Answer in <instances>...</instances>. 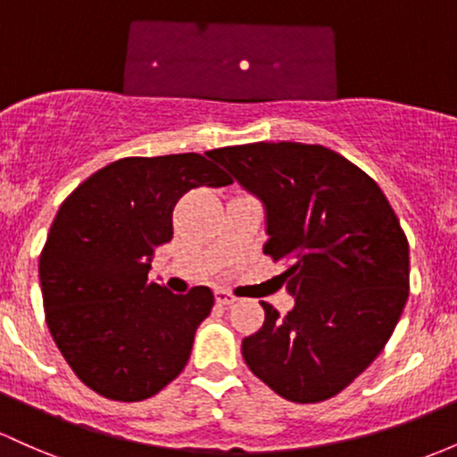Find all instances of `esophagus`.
<instances>
[{
  "label": "esophagus",
  "instance_id": "34e87169",
  "mask_svg": "<svg viewBox=\"0 0 457 457\" xmlns=\"http://www.w3.org/2000/svg\"><path fill=\"white\" fill-rule=\"evenodd\" d=\"M214 297H217V303L219 305H229V303L237 302V297H234V295L229 293V290H223V288H219L217 293H214Z\"/></svg>",
  "mask_w": 457,
  "mask_h": 457
}]
</instances>
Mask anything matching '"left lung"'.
Wrapping results in <instances>:
<instances>
[{
	"instance_id": "obj_1",
	"label": "left lung",
	"mask_w": 457,
	"mask_h": 457,
	"mask_svg": "<svg viewBox=\"0 0 457 457\" xmlns=\"http://www.w3.org/2000/svg\"><path fill=\"white\" fill-rule=\"evenodd\" d=\"M210 158L264 204V253L288 262L286 317L267 302L243 340L258 379L295 403H319L382 353L410 290V247L382 188L323 145L252 143Z\"/></svg>"
}]
</instances>
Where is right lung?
Instances as JSON below:
<instances>
[{"mask_svg":"<svg viewBox=\"0 0 457 457\" xmlns=\"http://www.w3.org/2000/svg\"><path fill=\"white\" fill-rule=\"evenodd\" d=\"M228 184L229 175L202 154L121 158L60 205L38 260L45 319L90 390L143 401L187 367L214 295L208 286L173 295L149 279V269L155 247L173 238L179 197Z\"/></svg>","mask_w":457,"mask_h":457,"instance_id":"obj_1","label":"right lung"}]
</instances>
